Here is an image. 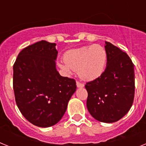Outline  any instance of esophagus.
I'll return each instance as SVG.
<instances>
[{
    "mask_svg": "<svg viewBox=\"0 0 146 146\" xmlns=\"http://www.w3.org/2000/svg\"><path fill=\"white\" fill-rule=\"evenodd\" d=\"M76 85L78 86V88H83L84 86V84H82V83H80V82L77 81L76 82Z\"/></svg>",
    "mask_w": 146,
    "mask_h": 146,
    "instance_id": "obj_1",
    "label": "esophagus"
}]
</instances>
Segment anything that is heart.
I'll use <instances>...</instances> for the list:
<instances>
[{"mask_svg": "<svg viewBox=\"0 0 146 146\" xmlns=\"http://www.w3.org/2000/svg\"><path fill=\"white\" fill-rule=\"evenodd\" d=\"M65 61L58 65L66 73L77 71L82 80L90 81L99 78L105 69L108 53L99 44L83 46L68 50L64 55Z\"/></svg>", "mask_w": 146, "mask_h": 146, "instance_id": "obj_1", "label": "heart"}]
</instances>
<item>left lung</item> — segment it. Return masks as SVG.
Returning <instances> with one entry per match:
<instances>
[{"label": "left lung", "mask_w": 146, "mask_h": 146, "mask_svg": "<svg viewBox=\"0 0 146 146\" xmlns=\"http://www.w3.org/2000/svg\"><path fill=\"white\" fill-rule=\"evenodd\" d=\"M107 66L99 78L88 82L87 109L94 119L102 122L119 121L131 109L135 91L134 65L128 55L105 42Z\"/></svg>", "instance_id": "left-lung-1"}]
</instances>
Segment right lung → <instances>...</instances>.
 I'll list each match as a JSON object with an SVG mask.
<instances>
[{
  "instance_id": "right-lung-1",
  "label": "right lung",
  "mask_w": 146,
  "mask_h": 146,
  "mask_svg": "<svg viewBox=\"0 0 146 146\" xmlns=\"http://www.w3.org/2000/svg\"><path fill=\"white\" fill-rule=\"evenodd\" d=\"M55 46L44 40L29 45L13 65L16 104L24 117L38 127H50L62 119L77 88L74 79L56 70Z\"/></svg>"
}]
</instances>
